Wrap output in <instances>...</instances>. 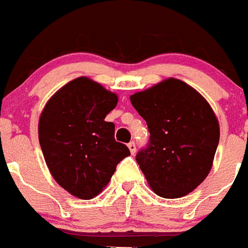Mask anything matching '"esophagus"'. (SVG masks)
<instances>
[{"mask_svg": "<svg viewBox=\"0 0 248 248\" xmlns=\"http://www.w3.org/2000/svg\"><path fill=\"white\" fill-rule=\"evenodd\" d=\"M128 148H129V151H130V153H132V155H134V153H136V151H137L136 143H134V142L128 143Z\"/></svg>", "mask_w": 248, "mask_h": 248, "instance_id": "34e87169", "label": "esophagus"}]
</instances>
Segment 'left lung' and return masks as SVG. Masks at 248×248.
<instances>
[{
	"instance_id": "left-lung-1",
	"label": "left lung",
	"mask_w": 248,
	"mask_h": 248,
	"mask_svg": "<svg viewBox=\"0 0 248 248\" xmlns=\"http://www.w3.org/2000/svg\"><path fill=\"white\" fill-rule=\"evenodd\" d=\"M149 130L136 156L151 189L166 199L187 195L205 180L219 143V123L199 92L167 78L130 96Z\"/></svg>"
}]
</instances>
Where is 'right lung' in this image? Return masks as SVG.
<instances>
[{
    "label": "right lung",
    "mask_w": 248,
    "mask_h": 248,
    "mask_svg": "<svg viewBox=\"0 0 248 248\" xmlns=\"http://www.w3.org/2000/svg\"><path fill=\"white\" fill-rule=\"evenodd\" d=\"M116 104V93L78 77L55 92L40 114L39 143L49 171L79 199L99 195L116 165L130 155L114 138V123L105 122Z\"/></svg>",
    "instance_id": "1"
}]
</instances>
